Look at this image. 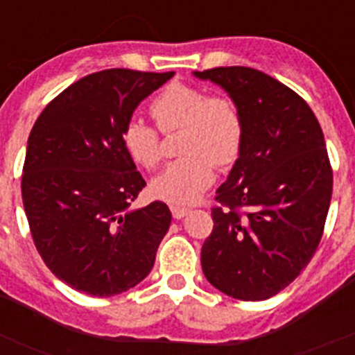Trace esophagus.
<instances>
[{
	"label": "esophagus",
	"mask_w": 355,
	"mask_h": 355,
	"mask_svg": "<svg viewBox=\"0 0 355 355\" xmlns=\"http://www.w3.org/2000/svg\"><path fill=\"white\" fill-rule=\"evenodd\" d=\"M171 211H172V216H174V218L181 220V218H184V216H187L188 213H190V209H188V208H180V206H172Z\"/></svg>",
	"instance_id": "1"
}]
</instances>
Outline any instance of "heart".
<instances>
[{
  "label": "heart",
  "instance_id": "heart-1",
  "mask_svg": "<svg viewBox=\"0 0 355 355\" xmlns=\"http://www.w3.org/2000/svg\"><path fill=\"white\" fill-rule=\"evenodd\" d=\"M150 115L163 133L180 131V155L156 175L150 190L171 205H193L215 180V163L227 168L236 163L245 140V122L236 103L224 94L209 96L197 85L168 83L150 103ZM122 146L144 167L162 159V142L155 128L128 119L121 130Z\"/></svg>",
  "mask_w": 355,
  "mask_h": 355
}]
</instances>
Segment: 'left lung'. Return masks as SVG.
Masks as SVG:
<instances>
[{
  "mask_svg": "<svg viewBox=\"0 0 355 355\" xmlns=\"http://www.w3.org/2000/svg\"><path fill=\"white\" fill-rule=\"evenodd\" d=\"M227 92L245 122L240 158L211 209L200 250L209 283L240 300L284 290L311 261L332 196L322 128L299 94L250 67L193 72Z\"/></svg>",
  "mask_w": 355,
  "mask_h": 355,
  "instance_id": "1",
  "label": "left lung"
}]
</instances>
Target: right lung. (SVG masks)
Returning <instances> with one entry per match:
<instances>
[{
	"instance_id": "obj_1",
	"label": "right lung",
	"mask_w": 355,
	"mask_h": 355,
	"mask_svg": "<svg viewBox=\"0 0 355 355\" xmlns=\"http://www.w3.org/2000/svg\"><path fill=\"white\" fill-rule=\"evenodd\" d=\"M174 72L106 69L56 96L31 128L23 205L40 258L56 277L92 297L137 286L155 265L171 209H130L146 187L121 130Z\"/></svg>"
}]
</instances>
